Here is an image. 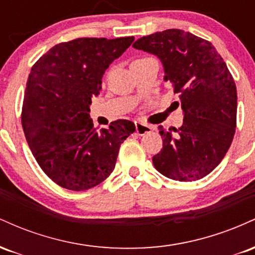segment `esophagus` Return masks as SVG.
Instances as JSON below:
<instances>
[{
    "instance_id": "obj_1",
    "label": "esophagus",
    "mask_w": 255,
    "mask_h": 255,
    "mask_svg": "<svg viewBox=\"0 0 255 255\" xmlns=\"http://www.w3.org/2000/svg\"><path fill=\"white\" fill-rule=\"evenodd\" d=\"M152 129H153V127H152V126L145 125L140 121L135 122V131L139 134V135H144V134L148 133V131H151Z\"/></svg>"
}]
</instances>
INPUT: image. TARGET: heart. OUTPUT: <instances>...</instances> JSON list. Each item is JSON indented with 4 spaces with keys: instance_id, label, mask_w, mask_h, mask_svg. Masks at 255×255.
Segmentation results:
<instances>
[{
    "instance_id": "obj_1",
    "label": "heart",
    "mask_w": 255,
    "mask_h": 255,
    "mask_svg": "<svg viewBox=\"0 0 255 255\" xmlns=\"http://www.w3.org/2000/svg\"><path fill=\"white\" fill-rule=\"evenodd\" d=\"M141 60H145V58H137V60H134V61H133V63H134V62H139V61H141Z\"/></svg>"
}]
</instances>
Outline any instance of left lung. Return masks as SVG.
<instances>
[{
  "mask_svg": "<svg viewBox=\"0 0 255 255\" xmlns=\"http://www.w3.org/2000/svg\"><path fill=\"white\" fill-rule=\"evenodd\" d=\"M133 46L156 55L164 80L178 93L183 125L159 126L163 148L152 158L154 168L175 181L200 180L222 162L236 128L238 92L233 75L209 40L170 28L139 38Z\"/></svg>",
  "mask_w": 255,
  "mask_h": 255,
  "instance_id": "1",
  "label": "left lung"
}]
</instances>
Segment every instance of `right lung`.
<instances>
[{"mask_svg":"<svg viewBox=\"0 0 255 255\" xmlns=\"http://www.w3.org/2000/svg\"><path fill=\"white\" fill-rule=\"evenodd\" d=\"M133 40L77 38L52 46L31 68L22 129L42 170L63 188L80 192L103 182L135 130L129 120H118L97 131L89 114L107 68Z\"/></svg>","mask_w":255,"mask_h":255,"instance_id":"1","label":"right lung"}]
</instances>
